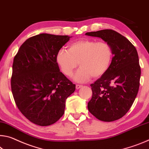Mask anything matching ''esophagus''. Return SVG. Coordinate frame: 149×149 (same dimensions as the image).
I'll return each instance as SVG.
<instances>
[{
  "label": "esophagus",
  "mask_w": 149,
  "mask_h": 149,
  "mask_svg": "<svg viewBox=\"0 0 149 149\" xmlns=\"http://www.w3.org/2000/svg\"><path fill=\"white\" fill-rule=\"evenodd\" d=\"M81 87H82L81 85H78V84H77L76 86H75V87H76V89H79V88H81Z\"/></svg>",
  "instance_id": "1"
}]
</instances>
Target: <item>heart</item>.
Listing matches in <instances>:
<instances>
[{
	"label": "heart",
	"mask_w": 149,
	"mask_h": 149,
	"mask_svg": "<svg viewBox=\"0 0 149 149\" xmlns=\"http://www.w3.org/2000/svg\"><path fill=\"white\" fill-rule=\"evenodd\" d=\"M113 49L106 42L86 38L70 44L67 50L62 49L56 55V62L65 75L71 77L78 66L80 68L74 79L86 82L92 77L100 78L105 74L111 65Z\"/></svg>",
	"instance_id": "1"
}]
</instances>
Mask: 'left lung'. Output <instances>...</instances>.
<instances>
[{"instance_id": "obj_1", "label": "left lung", "mask_w": 149, "mask_h": 149, "mask_svg": "<svg viewBox=\"0 0 149 149\" xmlns=\"http://www.w3.org/2000/svg\"><path fill=\"white\" fill-rule=\"evenodd\" d=\"M109 44L113 58L109 69L91 84L89 111L100 121H114L128 112L138 93L141 67L137 51L131 42L110 29L86 33Z\"/></svg>"}]
</instances>
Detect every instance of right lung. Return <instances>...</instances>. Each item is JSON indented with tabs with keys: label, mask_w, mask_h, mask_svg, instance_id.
<instances>
[{
	"label": "right lung",
	"mask_w": 149,
	"mask_h": 149,
	"mask_svg": "<svg viewBox=\"0 0 149 149\" xmlns=\"http://www.w3.org/2000/svg\"><path fill=\"white\" fill-rule=\"evenodd\" d=\"M70 38L49 34L30 37L14 58V100L24 116L38 125L58 121L64 113L66 99L75 90L56 62V55Z\"/></svg>",
	"instance_id": "right-lung-1"
}]
</instances>
